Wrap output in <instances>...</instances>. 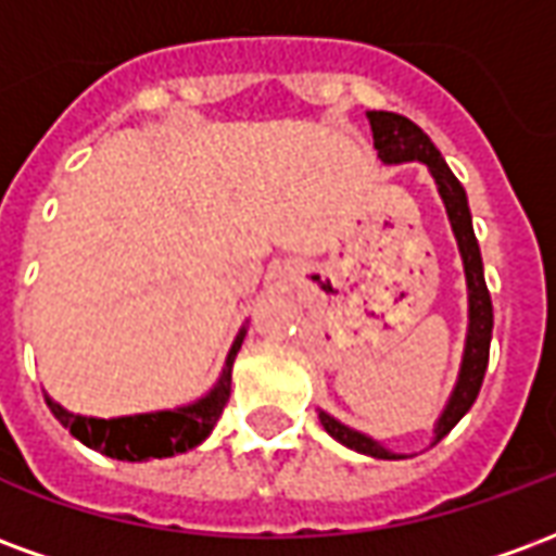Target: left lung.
Returning <instances> with one entry per match:
<instances>
[{
	"instance_id": "obj_1",
	"label": "left lung",
	"mask_w": 556,
	"mask_h": 556,
	"mask_svg": "<svg viewBox=\"0 0 556 556\" xmlns=\"http://www.w3.org/2000/svg\"><path fill=\"white\" fill-rule=\"evenodd\" d=\"M369 127H372L375 151L387 166H399V163H426L438 187V195L443 199L446 217L453 226L455 243H458V255L465 265V282H467V337H465V354H462V369L455 378L450 402L443 405L441 417L434 422V441L438 443L443 434H450L458 419L465 417L470 405L477 402L479 387L485 378V366H489V349H491V327H494V313H491V294L485 289V274H482V255H479L477 235H473V219H470V207H467L465 187L458 184L453 169L446 166L441 151L434 148L422 130H419L410 118L396 113H381V110H369L366 113ZM318 419L330 438H337L342 446H349L354 453L372 455V458H408V455L387 450L384 443L375 441L363 431L351 429L337 417H330L327 410L318 408Z\"/></svg>"
}]
</instances>
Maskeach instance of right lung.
I'll return each instance as SVG.
<instances>
[{"mask_svg":"<svg viewBox=\"0 0 556 556\" xmlns=\"http://www.w3.org/2000/svg\"><path fill=\"white\" fill-rule=\"evenodd\" d=\"M247 337V327L238 330L231 342L223 372L217 384L207 390L205 396L195 399L190 405L172 410H148V414H130V417H83L74 410L62 408L55 399H47L53 417L65 426L79 443H86L98 453L118 458V462H148V458H169V455L187 453L205 441L217 426L219 414L226 408L231 393V363L241 351V342Z\"/></svg>","mask_w":556,"mask_h":556,"instance_id":"add662e5","label":"right lung"}]
</instances>
